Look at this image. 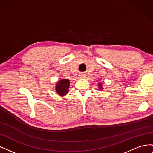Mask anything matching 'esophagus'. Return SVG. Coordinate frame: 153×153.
I'll return each instance as SVG.
<instances>
[{
    "label": "esophagus",
    "mask_w": 153,
    "mask_h": 153,
    "mask_svg": "<svg viewBox=\"0 0 153 153\" xmlns=\"http://www.w3.org/2000/svg\"><path fill=\"white\" fill-rule=\"evenodd\" d=\"M85 78V75L84 73H82L79 75V78H80V79H83V78Z\"/></svg>",
    "instance_id": "34e87169"
}]
</instances>
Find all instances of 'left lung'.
I'll list each match as a JSON object with an SVG mask.
<instances>
[{"instance_id": "obj_1", "label": "left lung", "mask_w": 153, "mask_h": 153, "mask_svg": "<svg viewBox=\"0 0 153 153\" xmlns=\"http://www.w3.org/2000/svg\"><path fill=\"white\" fill-rule=\"evenodd\" d=\"M98 88H99V89H100V91H102V90L103 89L102 83H101V82H100L99 84H98Z\"/></svg>"}]
</instances>
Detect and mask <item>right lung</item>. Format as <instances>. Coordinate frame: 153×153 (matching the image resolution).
Returning <instances> with one entry per match:
<instances>
[{"mask_svg":"<svg viewBox=\"0 0 153 153\" xmlns=\"http://www.w3.org/2000/svg\"><path fill=\"white\" fill-rule=\"evenodd\" d=\"M70 81L68 79H61L55 84V91L57 94L61 96H64L68 94L69 88Z\"/></svg>","mask_w":153,"mask_h":153,"instance_id":"obj_1","label":"right lung"}]
</instances>
